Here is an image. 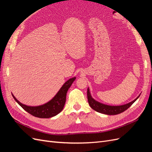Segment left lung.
Here are the masks:
<instances>
[{"mask_svg": "<svg viewBox=\"0 0 152 152\" xmlns=\"http://www.w3.org/2000/svg\"><path fill=\"white\" fill-rule=\"evenodd\" d=\"M87 99H88L89 104L92 108L99 113H102L106 115H117L121 113H122L124 111H126V110H127L133 103L136 102L137 99L140 96L139 95V96H137V97L134 100H133L132 102L126 104H123L121 106H110V105L103 104L102 103H99L97 102V101L94 99L93 98H92L89 88H87Z\"/></svg>", "mask_w": 152, "mask_h": 152, "instance_id": "left-lung-1", "label": "left lung"}]
</instances>
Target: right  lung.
<instances>
[{"instance_id": "obj_1", "label": "right lung", "mask_w": 152, "mask_h": 152, "mask_svg": "<svg viewBox=\"0 0 152 152\" xmlns=\"http://www.w3.org/2000/svg\"><path fill=\"white\" fill-rule=\"evenodd\" d=\"M75 79L76 77H73L67 80L51 100H50L47 103L37 106V107H31V106L30 107V106L23 104L20 103L12 94V96L16 102L26 112L32 115L33 116L43 118H50L56 116V115L62 111L65 104L67 91Z\"/></svg>"}]
</instances>
